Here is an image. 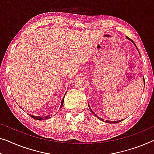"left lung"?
Masks as SVG:
<instances>
[{"instance_id":"obj_1","label":"left lung","mask_w":154,"mask_h":154,"mask_svg":"<svg viewBox=\"0 0 154 154\" xmlns=\"http://www.w3.org/2000/svg\"><path fill=\"white\" fill-rule=\"evenodd\" d=\"M132 41V40H131ZM133 42H134V41H133ZM135 45H136V44H135ZM139 52V51H138ZM139 53H140V52H139ZM144 84H145V81H144ZM89 109H90V110H91V112H92V113H94V112H93V111H92V110H91V107L90 106H89ZM94 114H95V113H94ZM95 117H97V118H99L100 119V120H102V121H104V120H103V119L102 118H99V117H98L97 116H96V115L95 114ZM122 120H118V121H109V120H106V122H107V123H118V122H121Z\"/></svg>"}]
</instances>
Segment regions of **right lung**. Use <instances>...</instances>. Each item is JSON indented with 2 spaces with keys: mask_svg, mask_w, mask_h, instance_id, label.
<instances>
[{
  "mask_svg": "<svg viewBox=\"0 0 154 154\" xmlns=\"http://www.w3.org/2000/svg\"><path fill=\"white\" fill-rule=\"evenodd\" d=\"M65 97V96H64ZM63 100H64V97L63 98L62 101H61V106H60V109L63 106ZM29 116H30L32 118L35 119V120H46V119H49L50 118V116H45V117H38V116H32V115L29 114Z\"/></svg>",
  "mask_w": 154,
  "mask_h": 154,
  "instance_id": "add662e5",
  "label": "right lung"
}]
</instances>
